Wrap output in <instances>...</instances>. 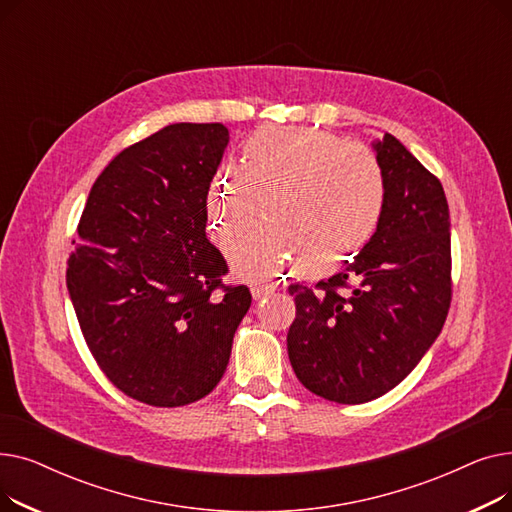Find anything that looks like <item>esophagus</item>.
<instances>
[{"mask_svg": "<svg viewBox=\"0 0 512 512\" xmlns=\"http://www.w3.org/2000/svg\"><path fill=\"white\" fill-rule=\"evenodd\" d=\"M276 288H278V286H276L274 282H270V280H255V282L251 284V294H253L255 301H259V299H263V297H270V294H274Z\"/></svg>", "mask_w": 512, "mask_h": 512, "instance_id": "34e87169", "label": "esophagus"}]
</instances>
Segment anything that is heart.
<instances>
[{
	"label": "heart",
	"instance_id": "1",
	"mask_svg": "<svg viewBox=\"0 0 512 512\" xmlns=\"http://www.w3.org/2000/svg\"><path fill=\"white\" fill-rule=\"evenodd\" d=\"M247 170L222 164L213 172L207 211L220 236L257 213V197L284 191L270 209L274 222L228 238L234 270L272 274L294 253L299 272L328 276L357 255L386 209V176L367 147L301 128H261L247 141Z\"/></svg>",
	"mask_w": 512,
	"mask_h": 512
}]
</instances>
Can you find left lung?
I'll list each match as a JSON object with an SVG mask.
<instances>
[{
  "label": "left lung",
  "mask_w": 512,
  "mask_h": 512,
  "mask_svg": "<svg viewBox=\"0 0 512 512\" xmlns=\"http://www.w3.org/2000/svg\"><path fill=\"white\" fill-rule=\"evenodd\" d=\"M386 176L382 222L344 270L290 284L288 359L313 394L361 405L398 386L442 332L452 299L450 213L440 180L392 134L373 143Z\"/></svg>",
  "instance_id": "left-lung-1"
}]
</instances>
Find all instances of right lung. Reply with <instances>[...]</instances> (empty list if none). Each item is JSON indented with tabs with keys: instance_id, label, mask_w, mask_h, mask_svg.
Wrapping results in <instances>:
<instances>
[{
	"instance_id": "1",
	"label": "right lung",
	"mask_w": 512,
	"mask_h": 512,
	"mask_svg": "<svg viewBox=\"0 0 512 512\" xmlns=\"http://www.w3.org/2000/svg\"><path fill=\"white\" fill-rule=\"evenodd\" d=\"M230 141L220 122H180L118 153L78 222L66 284L101 371L151 407L207 396L228 367L251 307L224 286L228 265L207 240V191Z\"/></svg>"
}]
</instances>
